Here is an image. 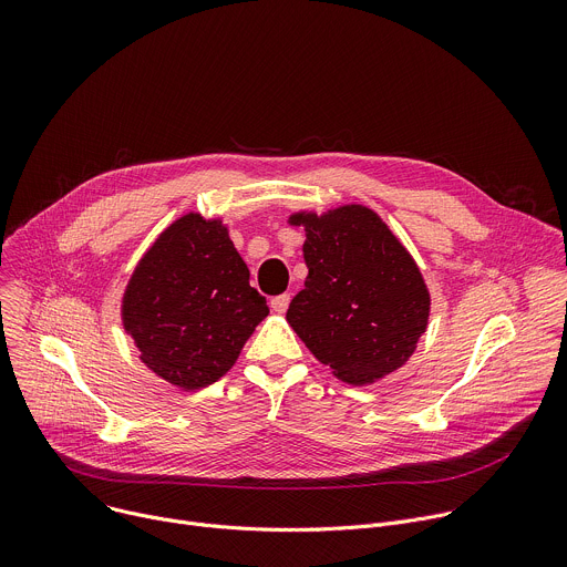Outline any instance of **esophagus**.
<instances>
[{
  "instance_id": "1",
  "label": "esophagus",
  "mask_w": 567,
  "mask_h": 567,
  "mask_svg": "<svg viewBox=\"0 0 567 567\" xmlns=\"http://www.w3.org/2000/svg\"><path fill=\"white\" fill-rule=\"evenodd\" d=\"M289 293H282V296H276V298H271V309L276 311V313H285L287 311V307H289Z\"/></svg>"
}]
</instances>
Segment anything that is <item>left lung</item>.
I'll use <instances>...</instances> for the list:
<instances>
[{
	"instance_id": "obj_1",
	"label": "left lung",
	"mask_w": 567,
	"mask_h": 567,
	"mask_svg": "<svg viewBox=\"0 0 567 567\" xmlns=\"http://www.w3.org/2000/svg\"><path fill=\"white\" fill-rule=\"evenodd\" d=\"M305 228V289L287 309V322L352 385H368L406 363L429 328L431 293L413 256L368 206L346 204L328 213L289 217Z\"/></svg>"
}]
</instances>
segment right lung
Segmentation results:
<instances>
[{"label": "right lung", "instance_id": "1", "mask_svg": "<svg viewBox=\"0 0 567 567\" xmlns=\"http://www.w3.org/2000/svg\"><path fill=\"white\" fill-rule=\"evenodd\" d=\"M249 276L221 219H175L138 260L121 300L138 359L179 390L215 383L269 313Z\"/></svg>", "mask_w": 567, "mask_h": 567}]
</instances>
